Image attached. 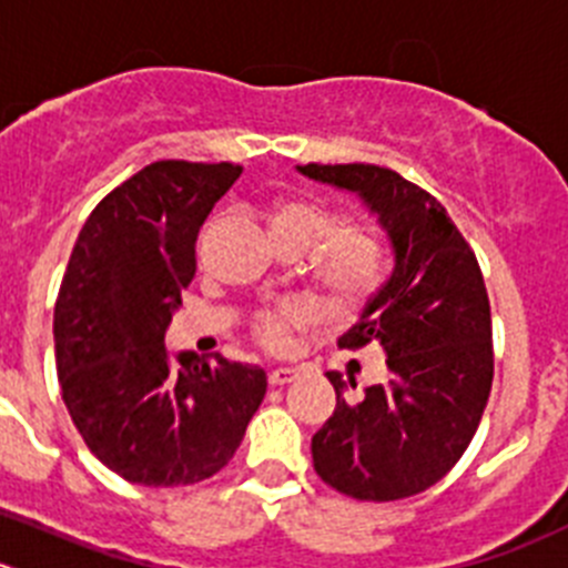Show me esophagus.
Instances as JSON below:
<instances>
[{
    "label": "esophagus",
    "instance_id": "esophagus-1",
    "mask_svg": "<svg viewBox=\"0 0 568 568\" xmlns=\"http://www.w3.org/2000/svg\"><path fill=\"white\" fill-rule=\"evenodd\" d=\"M294 378H296V369H291V367H277L268 373V384L272 386H285V384H291Z\"/></svg>",
    "mask_w": 568,
    "mask_h": 568
}]
</instances>
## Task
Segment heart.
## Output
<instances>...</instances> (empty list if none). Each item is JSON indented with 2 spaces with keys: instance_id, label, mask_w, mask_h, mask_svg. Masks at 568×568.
Segmentation results:
<instances>
[{
  "instance_id": "heart-1",
  "label": "heart",
  "mask_w": 568,
  "mask_h": 568,
  "mask_svg": "<svg viewBox=\"0 0 568 568\" xmlns=\"http://www.w3.org/2000/svg\"><path fill=\"white\" fill-rule=\"evenodd\" d=\"M338 215L311 195H283L268 210L274 241H294L311 248L320 240L316 272L342 305H364L386 283L389 257L375 230L364 224H336ZM311 322V308L300 300H285L260 311L252 333L260 347L280 353L300 327Z\"/></svg>"
}]
</instances>
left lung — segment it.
Wrapping results in <instances>:
<instances>
[{"label": "left lung", "instance_id": "1", "mask_svg": "<svg viewBox=\"0 0 568 568\" xmlns=\"http://www.w3.org/2000/svg\"><path fill=\"white\" fill-rule=\"evenodd\" d=\"M378 212L395 272L338 347L378 344L386 378L344 395L311 439L314 468L358 501L409 499L437 485L474 439L493 386L490 300L479 260L428 190L378 164H305ZM358 389L356 381H349Z\"/></svg>", "mask_w": 568, "mask_h": 568}]
</instances>
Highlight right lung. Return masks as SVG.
<instances>
[{"label":"right lung","instance_id":"obj_1","mask_svg":"<svg viewBox=\"0 0 568 568\" xmlns=\"http://www.w3.org/2000/svg\"><path fill=\"white\" fill-rule=\"evenodd\" d=\"M241 164L162 159L92 210L55 300V367L89 452L145 487L219 474L266 395L248 364L171 356L164 331L195 277V241Z\"/></svg>","mask_w":568,"mask_h":568}]
</instances>
